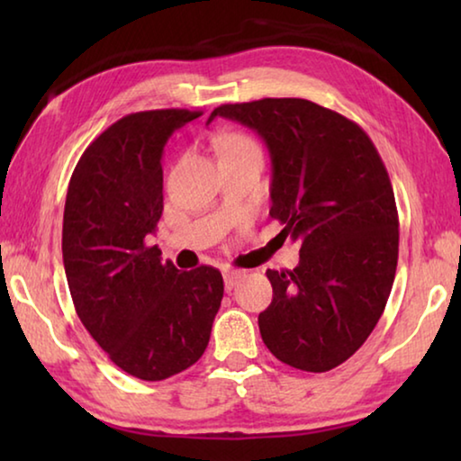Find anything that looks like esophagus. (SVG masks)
Listing matches in <instances>:
<instances>
[{
	"mask_svg": "<svg viewBox=\"0 0 461 461\" xmlns=\"http://www.w3.org/2000/svg\"><path fill=\"white\" fill-rule=\"evenodd\" d=\"M244 276H246V272H241V270H225V272H223L225 291H231V288L236 286Z\"/></svg>",
	"mask_w": 461,
	"mask_h": 461,
	"instance_id": "1",
	"label": "esophagus"
}]
</instances>
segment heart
<instances>
[{"mask_svg":"<svg viewBox=\"0 0 461 461\" xmlns=\"http://www.w3.org/2000/svg\"><path fill=\"white\" fill-rule=\"evenodd\" d=\"M215 148L217 154H220V160L240 158V156L248 154H260L256 140L244 134V131H225V134H220L215 138Z\"/></svg>","mask_w":461,"mask_h":461,"instance_id":"obj_1","label":"heart"}]
</instances>
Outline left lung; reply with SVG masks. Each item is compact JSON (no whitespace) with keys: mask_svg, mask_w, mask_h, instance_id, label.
I'll return each mask as SVG.
<instances>
[{"mask_svg":"<svg viewBox=\"0 0 461 461\" xmlns=\"http://www.w3.org/2000/svg\"><path fill=\"white\" fill-rule=\"evenodd\" d=\"M217 115L264 140L270 217L301 244L296 268L267 270L262 341L293 368L331 370L368 339L394 283L399 213L384 162L356 122L307 99L220 105L209 122Z\"/></svg>","mask_w":461,"mask_h":461,"instance_id":"obj_1","label":"left lung"}]
</instances>
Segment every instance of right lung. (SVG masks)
<instances>
[{
	"mask_svg": "<svg viewBox=\"0 0 461 461\" xmlns=\"http://www.w3.org/2000/svg\"><path fill=\"white\" fill-rule=\"evenodd\" d=\"M189 109L130 113L77 162L62 217V262L77 315L109 360L165 380L205 352L223 299L213 267L178 270L148 246L162 215V152Z\"/></svg>",
	"mask_w": 461,
	"mask_h": 461,
	"instance_id": "obj_1",
	"label": "right lung"
}]
</instances>
